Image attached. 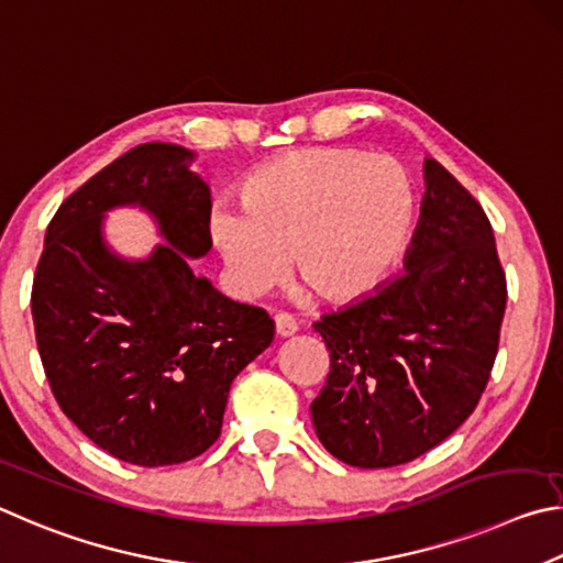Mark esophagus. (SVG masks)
I'll return each instance as SVG.
<instances>
[{
  "label": "esophagus",
  "mask_w": 563,
  "mask_h": 563,
  "mask_svg": "<svg viewBox=\"0 0 563 563\" xmlns=\"http://www.w3.org/2000/svg\"><path fill=\"white\" fill-rule=\"evenodd\" d=\"M274 329H276V336H279V339H289L299 331V323H297V319L291 317V313H276Z\"/></svg>",
  "instance_id": "esophagus-1"
}]
</instances>
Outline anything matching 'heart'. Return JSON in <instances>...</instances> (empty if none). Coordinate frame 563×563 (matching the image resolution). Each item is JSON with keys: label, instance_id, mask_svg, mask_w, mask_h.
<instances>
[{"label": "heart", "instance_id": "obj_1", "mask_svg": "<svg viewBox=\"0 0 563 563\" xmlns=\"http://www.w3.org/2000/svg\"><path fill=\"white\" fill-rule=\"evenodd\" d=\"M242 207L214 205L207 236L240 299H260L289 272L329 301L376 294L396 272L416 222L408 173L353 147L284 153L242 183Z\"/></svg>", "mask_w": 563, "mask_h": 563}]
</instances>
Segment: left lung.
Returning <instances> with one entry per match:
<instances>
[{
  "label": "left lung",
  "mask_w": 563,
  "mask_h": 563,
  "mask_svg": "<svg viewBox=\"0 0 563 563\" xmlns=\"http://www.w3.org/2000/svg\"><path fill=\"white\" fill-rule=\"evenodd\" d=\"M402 274L313 329L331 351L313 430L333 457L378 470L448 440L485 393L507 307L485 210L435 157Z\"/></svg>",
  "instance_id": "1"
}]
</instances>
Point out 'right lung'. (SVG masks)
Segmentation results:
<instances>
[{
	"mask_svg": "<svg viewBox=\"0 0 563 563\" xmlns=\"http://www.w3.org/2000/svg\"><path fill=\"white\" fill-rule=\"evenodd\" d=\"M197 153L145 143L66 197L48 222L32 289L38 356L64 416L123 462L163 467L220 438L232 380L274 339L264 309L227 299L190 260L212 250ZM137 206L164 242L118 255L104 214Z\"/></svg>",
	"mask_w": 563,
	"mask_h": 563,
	"instance_id": "1",
	"label": "right lung"
}]
</instances>
